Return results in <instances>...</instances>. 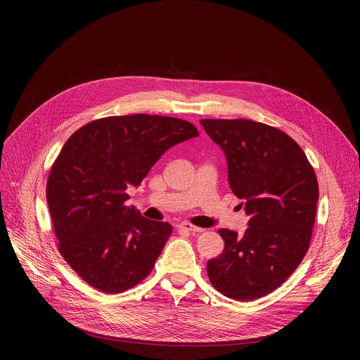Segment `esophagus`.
I'll use <instances>...</instances> for the list:
<instances>
[{"label": "esophagus", "instance_id": "1", "mask_svg": "<svg viewBox=\"0 0 360 360\" xmlns=\"http://www.w3.org/2000/svg\"><path fill=\"white\" fill-rule=\"evenodd\" d=\"M178 228H179L181 231H186V232H202V231H203L202 228L193 226V225H191L189 222H181V224L178 225Z\"/></svg>", "mask_w": 360, "mask_h": 360}]
</instances>
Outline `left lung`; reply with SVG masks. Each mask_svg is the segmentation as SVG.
Wrapping results in <instances>:
<instances>
[{
  "instance_id": "obj_1",
  "label": "left lung",
  "mask_w": 360,
  "mask_h": 360,
  "mask_svg": "<svg viewBox=\"0 0 360 360\" xmlns=\"http://www.w3.org/2000/svg\"><path fill=\"white\" fill-rule=\"evenodd\" d=\"M221 146L228 182L249 217L242 236L219 229L224 252L208 261L211 283L235 300L279 288L309 249L319 186L302 148L285 132L249 120H200Z\"/></svg>"
}]
</instances>
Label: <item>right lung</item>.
Segmentation results:
<instances>
[{
    "instance_id": "add662e5",
    "label": "right lung",
    "mask_w": 360,
    "mask_h": 360,
    "mask_svg": "<svg viewBox=\"0 0 360 360\" xmlns=\"http://www.w3.org/2000/svg\"><path fill=\"white\" fill-rule=\"evenodd\" d=\"M198 135L188 121L135 114L92 121L64 143L46 202L58 249L88 285L120 293L149 275L172 226L127 207L125 191L139 186L169 148Z\"/></svg>"
}]
</instances>
